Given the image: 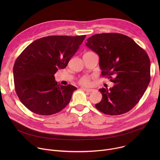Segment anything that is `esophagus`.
Instances as JSON below:
<instances>
[{
    "instance_id": "esophagus-1",
    "label": "esophagus",
    "mask_w": 160,
    "mask_h": 160,
    "mask_svg": "<svg viewBox=\"0 0 160 160\" xmlns=\"http://www.w3.org/2000/svg\"><path fill=\"white\" fill-rule=\"evenodd\" d=\"M83 90L85 91H86V92H94V91H95V89H92V88H84Z\"/></svg>"
}]
</instances>
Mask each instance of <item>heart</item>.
<instances>
[{"label": "heart", "instance_id": "obj_1", "mask_svg": "<svg viewBox=\"0 0 160 160\" xmlns=\"http://www.w3.org/2000/svg\"><path fill=\"white\" fill-rule=\"evenodd\" d=\"M91 78H92V77L91 76L84 75L80 78L78 82L82 86H89L91 83Z\"/></svg>", "mask_w": 160, "mask_h": 160}]
</instances>
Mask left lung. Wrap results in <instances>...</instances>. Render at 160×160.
I'll list each match as a JSON object with an SVG mask.
<instances>
[{"mask_svg":"<svg viewBox=\"0 0 160 160\" xmlns=\"http://www.w3.org/2000/svg\"><path fill=\"white\" fill-rule=\"evenodd\" d=\"M87 41V46L99 57L101 75L115 83L109 89H99L102 98L96 108L109 115L129 111L140 101L149 83L148 55L133 39L120 33L96 34Z\"/></svg>","mask_w":160,"mask_h":160,"instance_id":"obj_1","label":"left lung"}]
</instances>
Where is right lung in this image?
Returning <instances> with one entry per match:
<instances>
[{
  "instance_id": "add662e5",
  "label": "right lung",
  "mask_w": 160,
  "mask_h": 160,
  "mask_svg": "<svg viewBox=\"0 0 160 160\" xmlns=\"http://www.w3.org/2000/svg\"><path fill=\"white\" fill-rule=\"evenodd\" d=\"M86 35L48 36L31 43L18 56L13 67L16 94L25 107L40 115L63 109L77 88L58 84L54 74L64 69Z\"/></svg>"
}]
</instances>
